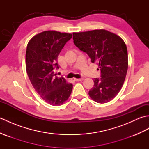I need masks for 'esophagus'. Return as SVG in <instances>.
<instances>
[{
	"label": "esophagus",
	"instance_id": "1",
	"mask_svg": "<svg viewBox=\"0 0 149 149\" xmlns=\"http://www.w3.org/2000/svg\"><path fill=\"white\" fill-rule=\"evenodd\" d=\"M84 79L83 78H80V79H74V81H83Z\"/></svg>",
	"mask_w": 149,
	"mask_h": 149
}]
</instances>
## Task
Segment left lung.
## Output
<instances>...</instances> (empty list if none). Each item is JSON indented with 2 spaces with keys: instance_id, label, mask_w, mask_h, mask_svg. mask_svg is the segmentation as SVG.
I'll use <instances>...</instances> for the list:
<instances>
[{
  "instance_id": "obj_1",
  "label": "left lung",
  "mask_w": 149,
  "mask_h": 149,
  "mask_svg": "<svg viewBox=\"0 0 149 149\" xmlns=\"http://www.w3.org/2000/svg\"><path fill=\"white\" fill-rule=\"evenodd\" d=\"M73 40L75 46L100 68L101 78L94 79V86L88 93L91 99L100 104L109 102L121 90L127 74L128 54L125 42L105 29L73 33Z\"/></svg>"
}]
</instances>
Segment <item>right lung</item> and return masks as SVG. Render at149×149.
Instances as JSON below:
<instances>
[{"mask_svg":"<svg viewBox=\"0 0 149 149\" xmlns=\"http://www.w3.org/2000/svg\"><path fill=\"white\" fill-rule=\"evenodd\" d=\"M72 34L46 31L36 34L27 44L26 66L28 77L34 89L46 102L59 106L68 100L73 85L64 77L58 78V57Z\"/></svg>","mask_w":149,"mask_h":149,"instance_id":"obj_1","label":"right lung"}]
</instances>
